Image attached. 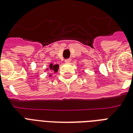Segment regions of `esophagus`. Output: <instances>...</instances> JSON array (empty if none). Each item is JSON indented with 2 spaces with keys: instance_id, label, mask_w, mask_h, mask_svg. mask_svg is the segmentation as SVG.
<instances>
[{
  "instance_id": "1",
  "label": "esophagus",
  "mask_w": 133,
  "mask_h": 133,
  "mask_svg": "<svg viewBox=\"0 0 133 133\" xmlns=\"http://www.w3.org/2000/svg\"><path fill=\"white\" fill-rule=\"evenodd\" d=\"M71 61V59L70 58H67V59H65V62L66 63H70Z\"/></svg>"
}]
</instances>
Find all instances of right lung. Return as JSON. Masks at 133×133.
<instances>
[{
    "label": "right lung",
    "instance_id": "add662e5",
    "mask_svg": "<svg viewBox=\"0 0 133 133\" xmlns=\"http://www.w3.org/2000/svg\"><path fill=\"white\" fill-rule=\"evenodd\" d=\"M58 68V65H53L52 63L50 65V69L52 70H54V72H57Z\"/></svg>",
    "mask_w": 133,
    "mask_h": 133
}]
</instances>
